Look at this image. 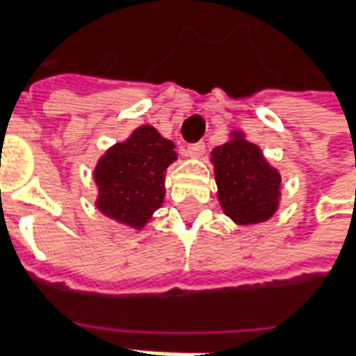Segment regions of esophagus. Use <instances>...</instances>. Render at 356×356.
Returning a JSON list of instances; mask_svg holds the SVG:
<instances>
[{
  "instance_id": "esophagus-1",
  "label": "esophagus",
  "mask_w": 356,
  "mask_h": 356,
  "mask_svg": "<svg viewBox=\"0 0 356 356\" xmlns=\"http://www.w3.org/2000/svg\"><path fill=\"white\" fill-rule=\"evenodd\" d=\"M204 150H206V145L204 143H194V145H188L185 148V154L188 158H200L204 154Z\"/></svg>"
}]
</instances>
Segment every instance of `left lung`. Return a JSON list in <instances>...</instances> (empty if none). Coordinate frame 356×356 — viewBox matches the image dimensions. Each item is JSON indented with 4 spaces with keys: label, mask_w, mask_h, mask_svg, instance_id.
<instances>
[{
    "label": "left lung",
    "mask_w": 356,
    "mask_h": 356,
    "mask_svg": "<svg viewBox=\"0 0 356 356\" xmlns=\"http://www.w3.org/2000/svg\"><path fill=\"white\" fill-rule=\"evenodd\" d=\"M217 200L223 213L240 227L268 221L280 206L282 177L259 145L234 129L229 140L211 150Z\"/></svg>",
    "instance_id": "8db88e82"
}]
</instances>
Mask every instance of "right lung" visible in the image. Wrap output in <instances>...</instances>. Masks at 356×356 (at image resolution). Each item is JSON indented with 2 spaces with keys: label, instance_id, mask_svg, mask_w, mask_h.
<instances>
[{
  "label": "right lung",
  "instance_id": "1",
  "mask_svg": "<svg viewBox=\"0 0 356 356\" xmlns=\"http://www.w3.org/2000/svg\"><path fill=\"white\" fill-rule=\"evenodd\" d=\"M177 160L173 140L152 125H139L99 158L93 170L95 208L116 223L145 229L163 204L165 171Z\"/></svg>",
  "mask_w": 356,
  "mask_h": 356
}]
</instances>
